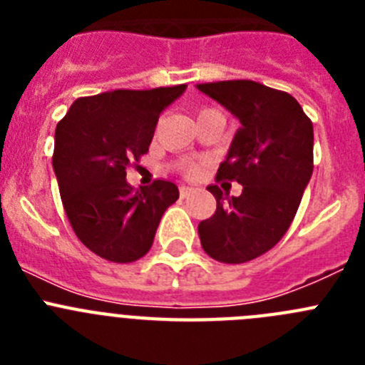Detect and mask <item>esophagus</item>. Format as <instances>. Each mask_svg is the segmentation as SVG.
I'll return each instance as SVG.
<instances>
[{"instance_id": "esophagus-1", "label": "esophagus", "mask_w": 365, "mask_h": 365, "mask_svg": "<svg viewBox=\"0 0 365 365\" xmlns=\"http://www.w3.org/2000/svg\"><path fill=\"white\" fill-rule=\"evenodd\" d=\"M195 192H197V188H193V186H185V185H182L179 188V193H180V197H182V199H188L190 195H193V193H195Z\"/></svg>"}]
</instances>
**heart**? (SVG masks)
Here are the masks:
<instances>
[{"instance_id":"1","label":"heart","mask_w":365,"mask_h":365,"mask_svg":"<svg viewBox=\"0 0 365 365\" xmlns=\"http://www.w3.org/2000/svg\"><path fill=\"white\" fill-rule=\"evenodd\" d=\"M195 173H199L197 164H190V166H186V175H195Z\"/></svg>"}]
</instances>
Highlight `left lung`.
Wrapping results in <instances>:
<instances>
[{"label": "left lung", "mask_w": 365, "mask_h": 365, "mask_svg": "<svg viewBox=\"0 0 365 365\" xmlns=\"http://www.w3.org/2000/svg\"><path fill=\"white\" fill-rule=\"evenodd\" d=\"M241 122L217 180H237L241 195L208 186L217 208L199 222L205 252L221 263H245L269 252L291 227L312 175L311 118L298 100L252 80L197 83Z\"/></svg>", "instance_id": "8db88e82"}]
</instances>
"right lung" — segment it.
Listing matches in <instances>:
<instances>
[{"mask_svg":"<svg viewBox=\"0 0 365 365\" xmlns=\"http://www.w3.org/2000/svg\"><path fill=\"white\" fill-rule=\"evenodd\" d=\"M185 89L180 83L82 96L58 122L53 168L63 208L76 237L96 256L140 259L166 208L179 199L170 180L133 190L125 168L148 153L159 115Z\"/></svg>","mask_w":365,"mask_h":365,"instance_id":"1","label":"right lung"}]
</instances>
